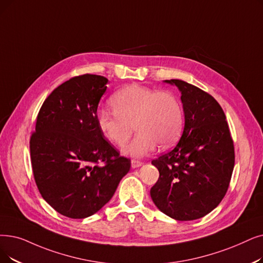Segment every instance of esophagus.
<instances>
[{
    "label": "esophagus",
    "mask_w": 263,
    "mask_h": 263,
    "mask_svg": "<svg viewBox=\"0 0 263 263\" xmlns=\"http://www.w3.org/2000/svg\"><path fill=\"white\" fill-rule=\"evenodd\" d=\"M131 165H132L133 168H135V167H139V166L143 165V162L140 161V160H132V161H131Z\"/></svg>",
    "instance_id": "esophagus-1"
}]
</instances>
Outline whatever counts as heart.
<instances>
[{
    "label": "heart",
    "mask_w": 263,
    "mask_h": 263,
    "mask_svg": "<svg viewBox=\"0 0 263 263\" xmlns=\"http://www.w3.org/2000/svg\"><path fill=\"white\" fill-rule=\"evenodd\" d=\"M114 111L99 109V129L114 145L123 146L133 132L135 139L123 149L132 157H143L175 143L184 124V111L179 100L168 91L130 85L110 98Z\"/></svg>",
    "instance_id": "1"
}]
</instances>
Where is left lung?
Masks as SVG:
<instances>
[{
	"instance_id": "obj_1",
	"label": "left lung",
	"mask_w": 263,
	"mask_h": 263,
	"mask_svg": "<svg viewBox=\"0 0 263 263\" xmlns=\"http://www.w3.org/2000/svg\"><path fill=\"white\" fill-rule=\"evenodd\" d=\"M181 93L185 127L178 143L153 160L160 176L151 189L156 206L180 221L218 206L234 167V145L226 115L211 95L179 79L164 81Z\"/></svg>"
}]
</instances>
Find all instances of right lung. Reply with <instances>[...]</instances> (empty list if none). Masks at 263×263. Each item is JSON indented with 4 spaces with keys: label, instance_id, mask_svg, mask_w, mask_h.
<instances>
[{
    "label": "right lung",
    "instance_id": "right-lung-1",
    "mask_svg": "<svg viewBox=\"0 0 263 263\" xmlns=\"http://www.w3.org/2000/svg\"><path fill=\"white\" fill-rule=\"evenodd\" d=\"M107 83L103 76L85 74L57 87L44 101L31 135V163L40 193L68 218L82 219L100 211L131 166L97 122Z\"/></svg>",
    "mask_w": 263,
    "mask_h": 263
}]
</instances>
